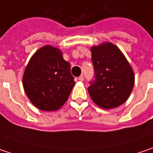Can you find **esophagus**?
<instances>
[{"label": "esophagus", "instance_id": "obj_1", "mask_svg": "<svg viewBox=\"0 0 153 153\" xmlns=\"http://www.w3.org/2000/svg\"><path fill=\"white\" fill-rule=\"evenodd\" d=\"M78 80H79V81H83V76H82V75H81V76L78 77Z\"/></svg>", "mask_w": 153, "mask_h": 153}]
</instances>
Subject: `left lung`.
Wrapping results in <instances>:
<instances>
[{"instance_id": "left-lung-1", "label": "left lung", "mask_w": 153, "mask_h": 153, "mask_svg": "<svg viewBox=\"0 0 153 153\" xmlns=\"http://www.w3.org/2000/svg\"><path fill=\"white\" fill-rule=\"evenodd\" d=\"M94 78L89 94L95 104L112 109L128 99L134 85V73L123 53L107 42L91 49Z\"/></svg>"}]
</instances>
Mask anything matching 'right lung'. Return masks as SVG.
<instances>
[{"mask_svg": "<svg viewBox=\"0 0 153 153\" xmlns=\"http://www.w3.org/2000/svg\"><path fill=\"white\" fill-rule=\"evenodd\" d=\"M23 87L36 108L53 111L66 103L75 85L71 64L60 49L44 46L30 59L23 75Z\"/></svg>", "mask_w": 153, "mask_h": 153, "instance_id": "obj_1", "label": "right lung"}]
</instances>
